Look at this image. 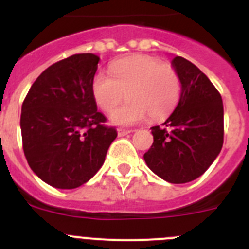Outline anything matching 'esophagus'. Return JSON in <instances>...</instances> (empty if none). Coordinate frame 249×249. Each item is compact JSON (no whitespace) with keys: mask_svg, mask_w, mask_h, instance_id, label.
I'll return each instance as SVG.
<instances>
[{"mask_svg":"<svg viewBox=\"0 0 249 249\" xmlns=\"http://www.w3.org/2000/svg\"><path fill=\"white\" fill-rule=\"evenodd\" d=\"M132 129H124V128H118L117 129V133L120 137H123V136L128 135V133H131Z\"/></svg>","mask_w":249,"mask_h":249,"instance_id":"34e87169","label":"esophagus"}]
</instances>
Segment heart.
<instances>
[{
  "label": "heart",
  "instance_id": "heart-1",
  "mask_svg": "<svg viewBox=\"0 0 249 249\" xmlns=\"http://www.w3.org/2000/svg\"><path fill=\"white\" fill-rule=\"evenodd\" d=\"M181 78L175 68L148 54H133L111 65V76L97 72L92 94L102 111L112 113L127 96L128 102L113 114L118 124H135L149 116L162 121L175 111L181 98Z\"/></svg>",
  "mask_w": 249,
  "mask_h": 249
}]
</instances>
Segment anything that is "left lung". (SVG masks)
<instances>
[{
	"label": "left lung",
	"mask_w": 249,
	"mask_h": 249,
	"mask_svg": "<svg viewBox=\"0 0 249 249\" xmlns=\"http://www.w3.org/2000/svg\"><path fill=\"white\" fill-rule=\"evenodd\" d=\"M172 65L181 78V98L164 127H152L144 153L152 172L169 183H187L206 172L223 146V103L208 77L183 57Z\"/></svg>",
	"instance_id": "8db88e82"
}]
</instances>
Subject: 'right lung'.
I'll list each match as a JSON object with an SVG mask.
<instances>
[{
  "label": "right lung",
  "mask_w": 249,
  "mask_h": 249,
  "mask_svg": "<svg viewBox=\"0 0 249 249\" xmlns=\"http://www.w3.org/2000/svg\"><path fill=\"white\" fill-rule=\"evenodd\" d=\"M98 58L72 54L45 70L22 103V147L43 182L72 190L89 181L117 137L97 111L92 80Z\"/></svg>",
  "instance_id": "1"
}]
</instances>
